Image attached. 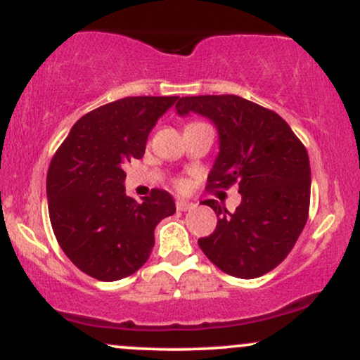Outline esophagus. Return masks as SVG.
<instances>
[{
	"label": "esophagus",
	"instance_id": "esophagus-1",
	"mask_svg": "<svg viewBox=\"0 0 360 360\" xmlns=\"http://www.w3.org/2000/svg\"><path fill=\"white\" fill-rule=\"evenodd\" d=\"M194 203H191V201H186V200H177L176 201V208L179 210V212H188V210L194 208Z\"/></svg>",
	"mask_w": 360,
	"mask_h": 360
}]
</instances>
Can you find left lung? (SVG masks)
<instances>
[{
  "label": "left lung",
  "mask_w": 360,
  "mask_h": 360,
  "mask_svg": "<svg viewBox=\"0 0 360 360\" xmlns=\"http://www.w3.org/2000/svg\"><path fill=\"white\" fill-rule=\"evenodd\" d=\"M179 117L208 118L217 128L218 155L208 188L237 183L242 201L233 213L217 200L218 223L201 250L218 269L254 279L274 269L295 247L308 220L311 171L307 148L274 111L235 94L186 96L176 103Z\"/></svg>",
  "instance_id": "obj_1"
}]
</instances>
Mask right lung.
Wrapping results in <instances>:
<instances>
[{
	"instance_id": "right-lung-1",
	"label": "right lung",
	"mask_w": 360,
	"mask_h": 360,
	"mask_svg": "<svg viewBox=\"0 0 360 360\" xmlns=\"http://www.w3.org/2000/svg\"><path fill=\"white\" fill-rule=\"evenodd\" d=\"M179 96L123 98L74 123L47 172L49 214L64 254L100 281H118L147 262L155 225L176 213L172 196L125 194L123 166L146 154L148 134Z\"/></svg>"
}]
</instances>
